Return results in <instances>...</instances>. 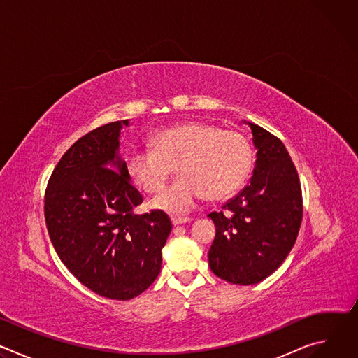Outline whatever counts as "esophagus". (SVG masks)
<instances>
[{
	"mask_svg": "<svg viewBox=\"0 0 358 358\" xmlns=\"http://www.w3.org/2000/svg\"><path fill=\"white\" fill-rule=\"evenodd\" d=\"M171 221H173V225H181V224H187V222H189L191 220L189 218H187V217H173L171 218Z\"/></svg>",
	"mask_w": 358,
	"mask_h": 358,
	"instance_id": "obj_1",
	"label": "esophagus"
}]
</instances>
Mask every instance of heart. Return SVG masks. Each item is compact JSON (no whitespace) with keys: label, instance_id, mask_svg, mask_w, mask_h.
<instances>
[{"label":"heart","instance_id":"1","mask_svg":"<svg viewBox=\"0 0 358 358\" xmlns=\"http://www.w3.org/2000/svg\"><path fill=\"white\" fill-rule=\"evenodd\" d=\"M151 145L129 150L124 169L137 187L155 194L177 167L181 177L155 199L159 210L171 214L188 213L202 196L228 198L242 187L252 166L246 136L202 120L162 129L151 136Z\"/></svg>","mask_w":358,"mask_h":358}]
</instances>
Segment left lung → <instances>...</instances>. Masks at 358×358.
Segmentation results:
<instances>
[{
	"label": "left lung",
	"instance_id": "8db88e82",
	"mask_svg": "<svg viewBox=\"0 0 358 358\" xmlns=\"http://www.w3.org/2000/svg\"><path fill=\"white\" fill-rule=\"evenodd\" d=\"M257 147L250 182L211 213L217 234L208 252L210 268L234 285H255L272 275L292 250L303 217L301 187L285 144L249 123Z\"/></svg>",
	"mask_w": 358,
	"mask_h": 358
}]
</instances>
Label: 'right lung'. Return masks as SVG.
<instances>
[{"mask_svg":"<svg viewBox=\"0 0 358 358\" xmlns=\"http://www.w3.org/2000/svg\"><path fill=\"white\" fill-rule=\"evenodd\" d=\"M129 122L100 126L62 156L45 189V222L58 257L87 289L130 300L155 282L171 221L162 210L136 214L143 202L119 157Z\"/></svg>","mask_w":358,"mask_h":358,"instance_id":"obj_1","label":"right lung"}]
</instances>
